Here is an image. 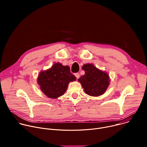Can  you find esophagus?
I'll use <instances>...</instances> for the list:
<instances>
[{
    "label": "esophagus",
    "instance_id": "1",
    "mask_svg": "<svg viewBox=\"0 0 147 147\" xmlns=\"http://www.w3.org/2000/svg\"><path fill=\"white\" fill-rule=\"evenodd\" d=\"M75 76H76V78L77 79H78L79 78H80V74H79V73H75Z\"/></svg>",
    "mask_w": 147,
    "mask_h": 147
}]
</instances>
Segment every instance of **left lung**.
Masks as SVG:
<instances>
[{
	"instance_id": "left-lung-1",
	"label": "left lung",
	"mask_w": 147,
	"mask_h": 147,
	"mask_svg": "<svg viewBox=\"0 0 147 147\" xmlns=\"http://www.w3.org/2000/svg\"><path fill=\"white\" fill-rule=\"evenodd\" d=\"M82 69L85 71V74L78 78V81L84 89L85 92L92 96L103 94L110 82L109 75L92 64H85L82 66Z\"/></svg>"
}]
</instances>
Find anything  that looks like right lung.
I'll return each instance as SVG.
<instances>
[{
	"label": "right lung",
	"instance_id": "add662e5",
	"mask_svg": "<svg viewBox=\"0 0 147 147\" xmlns=\"http://www.w3.org/2000/svg\"><path fill=\"white\" fill-rule=\"evenodd\" d=\"M76 80V77L70 72L68 66L56 63L49 69L40 71L37 82L45 95L55 99L63 95L69 82Z\"/></svg>",
	"mask_w": 147,
	"mask_h": 147
}]
</instances>
